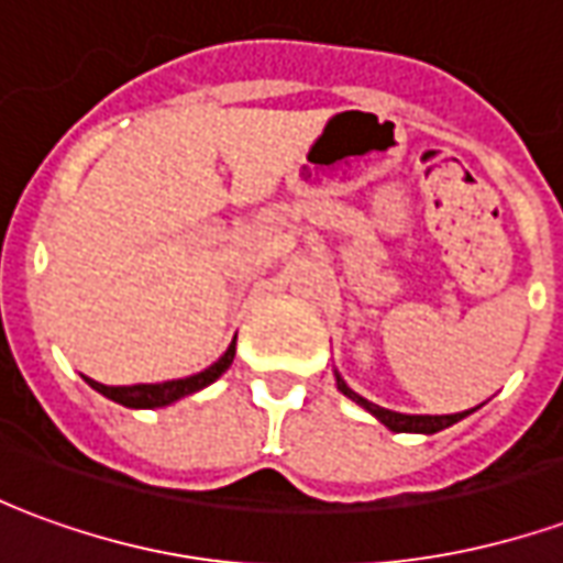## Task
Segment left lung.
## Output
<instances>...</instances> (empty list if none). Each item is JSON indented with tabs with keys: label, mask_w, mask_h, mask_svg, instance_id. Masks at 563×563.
<instances>
[{
	"label": "left lung",
	"mask_w": 563,
	"mask_h": 563,
	"mask_svg": "<svg viewBox=\"0 0 563 563\" xmlns=\"http://www.w3.org/2000/svg\"><path fill=\"white\" fill-rule=\"evenodd\" d=\"M338 389L346 395V398H353L358 407H365L367 413L377 416L379 422L386 424L389 431H395V434H437V431H443V428H449V424H455L459 419H464L467 413H449V416H410V413H395V410H386V407H379V404L367 401V398H362V395H355L346 383L341 379V374H338Z\"/></svg>",
	"instance_id": "1"
}]
</instances>
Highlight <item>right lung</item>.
<instances>
[{
	"instance_id": "add662e5",
	"label": "right lung",
	"mask_w": 563,
	"mask_h": 563,
	"mask_svg": "<svg viewBox=\"0 0 563 563\" xmlns=\"http://www.w3.org/2000/svg\"><path fill=\"white\" fill-rule=\"evenodd\" d=\"M234 358V341L225 353L213 362L210 367H205L201 374H192V377L184 379H168V383H139V386H104V383H96L90 379V386L96 391H102L104 398L123 404V407H132V410H153V407H168V404L180 401L192 391L205 389L213 379H220Z\"/></svg>"
}]
</instances>
